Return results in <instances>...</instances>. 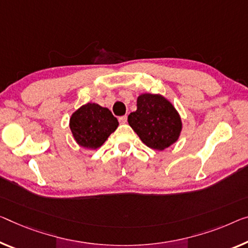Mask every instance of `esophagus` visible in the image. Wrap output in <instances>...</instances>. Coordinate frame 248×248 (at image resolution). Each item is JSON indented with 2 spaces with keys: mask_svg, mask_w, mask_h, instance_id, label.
Listing matches in <instances>:
<instances>
[{
  "mask_svg": "<svg viewBox=\"0 0 248 248\" xmlns=\"http://www.w3.org/2000/svg\"><path fill=\"white\" fill-rule=\"evenodd\" d=\"M119 121H120V123L125 124V123H126V122H127V116H126V115L121 116V117H119Z\"/></svg>",
  "mask_w": 248,
  "mask_h": 248,
  "instance_id": "1",
  "label": "esophagus"
}]
</instances>
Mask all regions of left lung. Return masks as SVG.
I'll return each instance as SVG.
<instances>
[{"label":"left lung","mask_w":248,"mask_h":248,"mask_svg":"<svg viewBox=\"0 0 248 248\" xmlns=\"http://www.w3.org/2000/svg\"><path fill=\"white\" fill-rule=\"evenodd\" d=\"M128 124L150 148L164 151L180 139L183 123L180 113L161 94L143 93L137 108L128 115Z\"/></svg>","instance_id":"left-lung-1"}]
</instances>
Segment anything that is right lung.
I'll return each instance as SVG.
<instances>
[{"label": "right lung", "instance_id": "add662e5", "mask_svg": "<svg viewBox=\"0 0 248 248\" xmlns=\"http://www.w3.org/2000/svg\"><path fill=\"white\" fill-rule=\"evenodd\" d=\"M119 121L108 108L96 103H87L70 117V128L78 145L87 150L100 148L115 132Z\"/></svg>", "mask_w": 248, "mask_h": 248}]
</instances>
